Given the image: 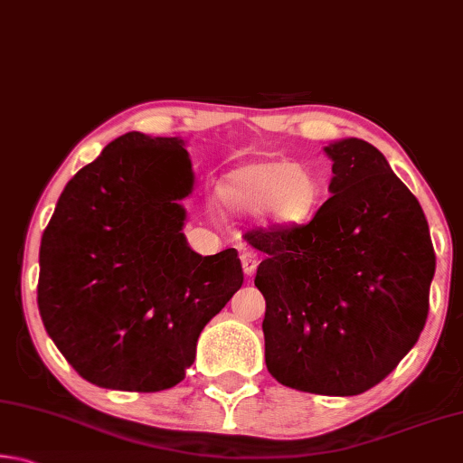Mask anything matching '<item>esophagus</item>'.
<instances>
[{
  "mask_svg": "<svg viewBox=\"0 0 463 463\" xmlns=\"http://www.w3.org/2000/svg\"><path fill=\"white\" fill-rule=\"evenodd\" d=\"M241 263H242V273H245L247 278H250V276H255L260 260H257V255L253 253V250H242Z\"/></svg>",
  "mask_w": 463,
  "mask_h": 463,
  "instance_id": "esophagus-1",
  "label": "esophagus"
}]
</instances>
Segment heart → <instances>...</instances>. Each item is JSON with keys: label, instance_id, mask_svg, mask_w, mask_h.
<instances>
[{"label": "heart", "instance_id": "1", "mask_svg": "<svg viewBox=\"0 0 463 463\" xmlns=\"http://www.w3.org/2000/svg\"><path fill=\"white\" fill-rule=\"evenodd\" d=\"M315 171L292 161L261 159L234 167L218 185V202L239 218H257L271 229L307 224L320 203Z\"/></svg>", "mask_w": 463, "mask_h": 463}]
</instances>
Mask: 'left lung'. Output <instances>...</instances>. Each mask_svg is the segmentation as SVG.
Returning a JSON list of instances; mask_svg holds the SVG:
<instances>
[{"label":"left lung","mask_w":463,"mask_h":463,"mask_svg":"<svg viewBox=\"0 0 463 463\" xmlns=\"http://www.w3.org/2000/svg\"><path fill=\"white\" fill-rule=\"evenodd\" d=\"M328 198L308 224L245 234L265 260V365L310 394L373 388L419 341L435 253L419 200L362 138L325 146Z\"/></svg>","instance_id":"obj_1"}]
</instances>
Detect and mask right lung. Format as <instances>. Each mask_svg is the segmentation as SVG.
<instances>
[{
    "mask_svg": "<svg viewBox=\"0 0 463 463\" xmlns=\"http://www.w3.org/2000/svg\"><path fill=\"white\" fill-rule=\"evenodd\" d=\"M185 140L127 132L65 185L41 241L38 310L83 380L159 392L185 378L198 336L242 286L234 249L187 245Z\"/></svg>",
    "mask_w": 463,
    "mask_h": 463,
    "instance_id": "1",
    "label": "right lung"
}]
</instances>
